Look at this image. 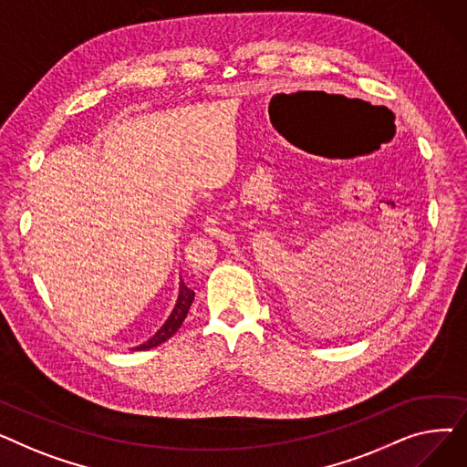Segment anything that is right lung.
<instances>
[{"label": "right lung", "mask_w": 467, "mask_h": 467, "mask_svg": "<svg viewBox=\"0 0 467 467\" xmlns=\"http://www.w3.org/2000/svg\"><path fill=\"white\" fill-rule=\"evenodd\" d=\"M192 301H194V291L185 285V282L182 280V275H180L174 305H171V310L166 316V320L157 327V331L151 337H147L143 342H140V345L134 347L132 350H150V348H155V347L162 345V342H166L170 337H174L178 333V329L182 327V324L185 322V317L189 314V308H191Z\"/></svg>", "instance_id": "add662e5"}]
</instances>
